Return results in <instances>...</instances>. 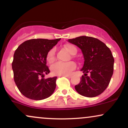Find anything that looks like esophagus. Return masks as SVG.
Here are the masks:
<instances>
[{
	"mask_svg": "<svg viewBox=\"0 0 128 128\" xmlns=\"http://www.w3.org/2000/svg\"><path fill=\"white\" fill-rule=\"evenodd\" d=\"M62 76V77H66V78H71V75H62V76Z\"/></svg>",
	"mask_w": 128,
	"mask_h": 128,
	"instance_id": "1",
	"label": "esophagus"
}]
</instances>
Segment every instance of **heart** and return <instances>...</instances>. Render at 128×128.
<instances>
[{"label":"heart","mask_w":128,"mask_h":128,"mask_svg":"<svg viewBox=\"0 0 128 128\" xmlns=\"http://www.w3.org/2000/svg\"><path fill=\"white\" fill-rule=\"evenodd\" d=\"M64 48L66 49L72 55H74L77 53V49L72 44L64 45ZM46 60L49 64H52L55 60V49H51L47 53ZM76 67V64L74 62H56L50 66V71L54 75L62 76L70 74L72 70Z\"/></svg>","instance_id":"heart-1"}]
</instances>
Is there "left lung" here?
I'll list each match as a JSON object with an SVG mask.
<instances>
[{
	"label": "left lung",
	"instance_id": "obj_1",
	"mask_svg": "<svg viewBox=\"0 0 128 128\" xmlns=\"http://www.w3.org/2000/svg\"><path fill=\"white\" fill-rule=\"evenodd\" d=\"M68 42L80 48L84 58L81 69L84 76L75 86L76 90L86 97L100 95L108 87L113 74L112 52L104 42L93 37L81 36L69 39Z\"/></svg>",
	"mask_w": 128,
	"mask_h": 128
}]
</instances>
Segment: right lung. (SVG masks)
<instances>
[{
	"label": "right lung",
	"mask_w": 128,
	"mask_h": 128,
	"mask_svg": "<svg viewBox=\"0 0 128 128\" xmlns=\"http://www.w3.org/2000/svg\"><path fill=\"white\" fill-rule=\"evenodd\" d=\"M60 40V38L29 40L22 42L15 50L12 62L14 80L24 96L42 100L54 93L57 77L43 78L44 74L50 72L46 65L47 53Z\"/></svg>",
	"instance_id": "add662e5"
}]
</instances>
